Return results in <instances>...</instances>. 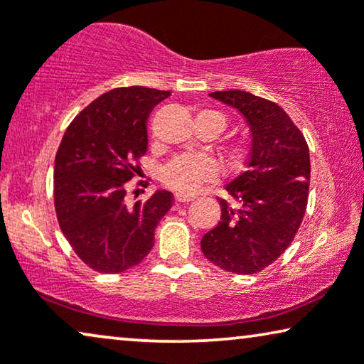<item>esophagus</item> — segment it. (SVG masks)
<instances>
[{
    "label": "esophagus",
    "mask_w": 364,
    "mask_h": 364,
    "mask_svg": "<svg viewBox=\"0 0 364 364\" xmlns=\"http://www.w3.org/2000/svg\"><path fill=\"white\" fill-rule=\"evenodd\" d=\"M173 197H176V202H178V203H187V202L193 200L192 196H186V193H181V192H177Z\"/></svg>",
    "instance_id": "obj_1"
}]
</instances>
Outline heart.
<instances>
[{
    "label": "heart",
    "mask_w": 364,
    "mask_h": 364,
    "mask_svg": "<svg viewBox=\"0 0 364 364\" xmlns=\"http://www.w3.org/2000/svg\"><path fill=\"white\" fill-rule=\"evenodd\" d=\"M197 116L210 117L215 122L217 131L220 134L227 126V119L223 114L215 111H203ZM252 154V146L247 141H233L223 149L225 161L232 167H242ZM220 173V167L215 159L205 154H187V156L176 157L162 172V182L167 187L181 193H193L205 182L215 181Z\"/></svg>",
    "instance_id": "1"
}]
</instances>
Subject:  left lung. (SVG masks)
Masks as SVG:
<instances>
[{
    "instance_id": "1",
    "label": "left lung",
    "mask_w": 364,
    "mask_h": 364,
    "mask_svg": "<svg viewBox=\"0 0 364 364\" xmlns=\"http://www.w3.org/2000/svg\"><path fill=\"white\" fill-rule=\"evenodd\" d=\"M210 96L247 119L252 154L247 171L225 186L235 203L218 198L222 217L202 237L200 247L222 270L252 275L275 262L300 228L310 187V151L278 104L245 91Z\"/></svg>"
}]
</instances>
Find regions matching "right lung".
<instances>
[{"label": "right lung", "mask_w": 364, "mask_h": 364, "mask_svg": "<svg viewBox=\"0 0 364 364\" xmlns=\"http://www.w3.org/2000/svg\"><path fill=\"white\" fill-rule=\"evenodd\" d=\"M168 91L116 87L74 117L54 159V208L76 255L99 273H121L141 263L173 196L157 191L127 205V182L147 152V119Z\"/></svg>", "instance_id": "right-lung-1"}]
</instances>
